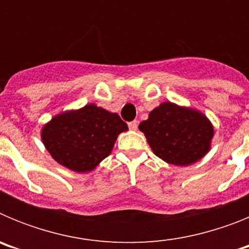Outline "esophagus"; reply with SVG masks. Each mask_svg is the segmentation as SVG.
<instances>
[{
    "instance_id": "obj_1",
    "label": "esophagus",
    "mask_w": 249,
    "mask_h": 249,
    "mask_svg": "<svg viewBox=\"0 0 249 249\" xmlns=\"http://www.w3.org/2000/svg\"><path fill=\"white\" fill-rule=\"evenodd\" d=\"M138 127V121H132V122L128 123V128L132 129V131H136Z\"/></svg>"
}]
</instances>
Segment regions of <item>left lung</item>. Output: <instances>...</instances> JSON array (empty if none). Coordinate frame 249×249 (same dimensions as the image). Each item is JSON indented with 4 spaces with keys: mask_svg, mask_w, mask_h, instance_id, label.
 <instances>
[{
    "mask_svg": "<svg viewBox=\"0 0 249 249\" xmlns=\"http://www.w3.org/2000/svg\"><path fill=\"white\" fill-rule=\"evenodd\" d=\"M152 151L175 166H190L210 151L213 127L196 109L164 102L140 123Z\"/></svg>",
    "mask_w": 249,
    "mask_h": 249,
    "instance_id": "8db88e82",
    "label": "left lung"
}]
</instances>
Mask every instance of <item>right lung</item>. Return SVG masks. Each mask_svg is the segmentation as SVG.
Returning <instances> with one entry per match:
<instances>
[{"mask_svg": "<svg viewBox=\"0 0 249 249\" xmlns=\"http://www.w3.org/2000/svg\"><path fill=\"white\" fill-rule=\"evenodd\" d=\"M128 129L117 113L96 105L63 112L42 128V142L59 164L89 172L111 153L121 132Z\"/></svg>", "mask_w": 249, "mask_h": 249, "instance_id": "right-lung-1", "label": "right lung"}]
</instances>
